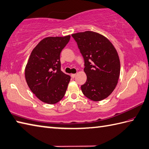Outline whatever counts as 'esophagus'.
I'll return each mask as SVG.
<instances>
[{
	"mask_svg": "<svg viewBox=\"0 0 149 149\" xmlns=\"http://www.w3.org/2000/svg\"><path fill=\"white\" fill-rule=\"evenodd\" d=\"M75 77H76V74H71V77L72 78H74Z\"/></svg>",
	"mask_w": 149,
	"mask_h": 149,
	"instance_id": "esophagus-1",
	"label": "esophagus"
}]
</instances>
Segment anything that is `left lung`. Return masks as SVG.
Segmentation results:
<instances>
[{"label": "left lung", "instance_id": "1", "mask_svg": "<svg viewBox=\"0 0 149 149\" xmlns=\"http://www.w3.org/2000/svg\"><path fill=\"white\" fill-rule=\"evenodd\" d=\"M85 62L87 81L81 86L84 95L100 101L108 97L116 87L120 64L116 49L99 33L85 31L72 34Z\"/></svg>", "mask_w": 149, "mask_h": 149}]
</instances>
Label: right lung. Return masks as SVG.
Returning a JSON list of instances; mask_svg holds the SVG:
<instances>
[{
  "instance_id": "1",
  "label": "right lung",
  "mask_w": 149,
  "mask_h": 149,
  "mask_svg": "<svg viewBox=\"0 0 149 149\" xmlns=\"http://www.w3.org/2000/svg\"><path fill=\"white\" fill-rule=\"evenodd\" d=\"M64 37L44 38L33 49L25 69V80L39 100L55 104L64 96L70 81L61 69L60 55L70 39Z\"/></svg>"
}]
</instances>
